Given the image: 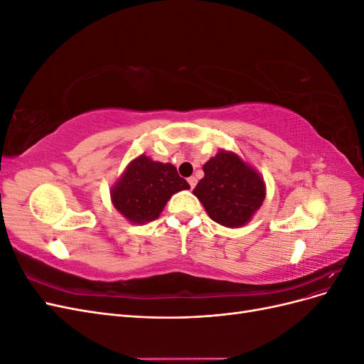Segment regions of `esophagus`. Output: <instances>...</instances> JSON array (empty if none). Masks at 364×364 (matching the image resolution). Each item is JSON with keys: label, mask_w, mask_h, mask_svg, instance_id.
<instances>
[{"label": "esophagus", "mask_w": 364, "mask_h": 364, "mask_svg": "<svg viewBox=\"0 0 364 364\" xmlns=\"http://www.w3.org/2000/svg\"><path fill=\"white\" fill-rule=\"evenodd\" d=\"M188 183H190V186H191V190L197 185V179L194 178V176H191V178H188Z\"/></svg>", "instance_id": "obj_1"}]
</instances>
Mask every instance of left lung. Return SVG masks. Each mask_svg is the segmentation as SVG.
Segmentation results:
<instances>
[{
	"label": "left lung",
	"instance_id": "left-lung-1",
	"mask_svg": "<svg viewBox=\"0 0 364 364\" xmlns=\"http://www.w3.org/2000/svg\"><path fill=\"white\" fill-rule=\"evenodd\" d=\"M205 176L193 194L208 215L226 228L247 225L266 199L262 176L235 151L218 150L203 165Z\"/></svg>",
	"mask_w": 364,
	"mask_h": 364
}]
</instances>
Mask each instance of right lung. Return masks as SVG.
I'll list each match as a JSON object with an SVG mask.
<instances>
[{
	"label": "right lung",
	"mask_w": 364,
	"mask_h": 364,
	"mask_svg": "<svg viewBox=\"0 0 364 364\" xmlns=\"http://www.w3.org/2000/svg\"><path fill=\"white\" fill-rule=\"evenodd\" d=\"M182 190H190V185L173 164L153 161L142 153L112 185L111 200L132 225H146L156 220L171 196Z\"/></svg>",
	"instance_id": "1"
}]
</instances>
